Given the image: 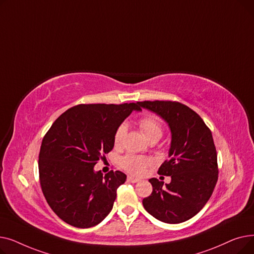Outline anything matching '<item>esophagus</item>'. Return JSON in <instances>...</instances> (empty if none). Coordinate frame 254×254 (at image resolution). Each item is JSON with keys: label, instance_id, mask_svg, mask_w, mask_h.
Returning a JSON list of instances; mask_svg holds the SVG:
<instances>
[{"label": "esophagus", "instance_id": "obj_1", "mask_svg": "<svg viewBox=\"0 0 254 254\" xmlns=\"http://www.w3.org/2000/svg\"><path fill=\"white\" fill-rule=\"evenodd\" d=\"M127 181H128V182H131V183H137V182H139L140 180L137 179V178L131 177V176H128V177H127Z\"/></svg>", "mask_w": 254, "mask_h": 254}]
</instances>
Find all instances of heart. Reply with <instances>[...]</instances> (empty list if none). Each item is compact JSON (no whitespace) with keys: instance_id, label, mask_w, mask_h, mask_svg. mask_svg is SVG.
Returning <instances> with one entry per match:
<instances>
[{"instance_id":"heart-1","label":"heart","mask_w":254,"mask_h":254,"mask_svg":"<svg viewBox=\"0 0 254 254\" xmlns=\"http://www.w3.org/2000/svg\"><path fill=\"white\" fill-rule=\"evenodd\" d=\"M139 127L143 132V135L148 141L150 140H159L163 136L164 128L162 124L156 118L153 117H144L139 122ZM127 134V127L120 126L114 136V143L116 146H120L124 142V139ZM150 159L143 156L128 154L122 159V166L125 170L131 173L134 175H142L145 172L146 167L150 164Z\"/></svg>"}]
</instances>
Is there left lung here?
Masks as SVG:
<instances>
[{
    "instance_id": "obj_1",
    "label": "left lung",
    "mask_w": 254,
    "mask_h": 254,
    "mask_svg": "<svg viewBox=\"0 0 254 254\" xmlns=\"http://www.w3.org/2000/svg\"><path fill=\"white\" fill-rule=\"evenodd\" d=\"M137 105L140 110L147 109L162 117L171 130L170 159L158 170V174L171 176V182L149 179L153 190L143 198V206L163 222H184L203 209L218 179L212 132L198 114L181 103L145 101Z\"/></svg>"
}]
</instances>
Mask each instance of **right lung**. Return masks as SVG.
Listing matches in <instances>:
<instances>
[{
	"label": "right lung",
	"instance_id": "add662e5",
	"mask_svg": "<svg viewBox=\"0 0 254 254\" xmlns=\"http://www.w3.org/2000/svg\"><path fill=\"white\" fill-rule=\"evenodd\" d=\"M137 103L78 105L64 112L43 138L39 154L40 184L53 212L75 228L99 224L109 214L127 175L105 176L93 167L114 147L119 126Z\"/></svg>",
	"mask_w": 254,
	"mask_h": 254
}]
</instances>
